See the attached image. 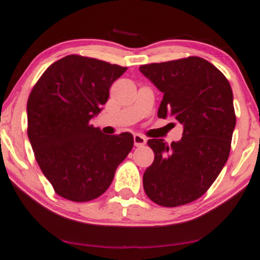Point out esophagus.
Listing matches in <instances>:
<instances>
[{"instance_id": "esophagus-1", "label": "esophagus", "mask_w": 260, "mask_h": 260, "mask_svg": "<svg viewBox=\"0 0 260 260\" xmlns=\"http://www.w3.org/2000/svg\"><path fill=\"white\" fill-rule=\"evenodd\" d=\"M133 140H134V145H136L137 147L144 146L146 144V138L140 136V134H134Z\"/></svg>"}]
</instances>
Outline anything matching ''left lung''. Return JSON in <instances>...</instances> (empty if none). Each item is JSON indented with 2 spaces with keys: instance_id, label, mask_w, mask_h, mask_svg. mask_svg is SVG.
Returning <instances> with one entry per match:
<instances>
[{
  "instance_id": "1",
  "label": "left lung",
  "mask_w": 260,
  "mask_h": 260,
  "mask_svg": "<svg viewBox=\"0 0 260 260\" xmlns=\"http://www.w3.org/2000/svg\"><path fill=\"white\" fill-rule=\"evenodd\" d=\"M139 70L163 92L158 117L172 116L183 124L180 141H147L154 159L143 176L146 196L166 208L194 202L217 179L231 152L236 123L231 84L198 56Z\"/></svg>"
}]
</instances>
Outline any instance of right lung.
I'll use <instances>...</instances> for the list:
<instances>
[{
	"mask_svg": "<svg viewBox=\"0 0 260 260\" xmlns=\"http://www.w3.org/2000/svg\"><path fill=\"white\" fill-rule=\"evenodd\" d=\"M127 67L68 55L45 70L27 101V136L52 188L72 202L103 194L133 147V136H106L90 124Z\"/></svg>",
	"mask_w": 260,
	"mask_h": 260,
	"instance_id": "1",
	"label": "right lung"
}]
</instances>
